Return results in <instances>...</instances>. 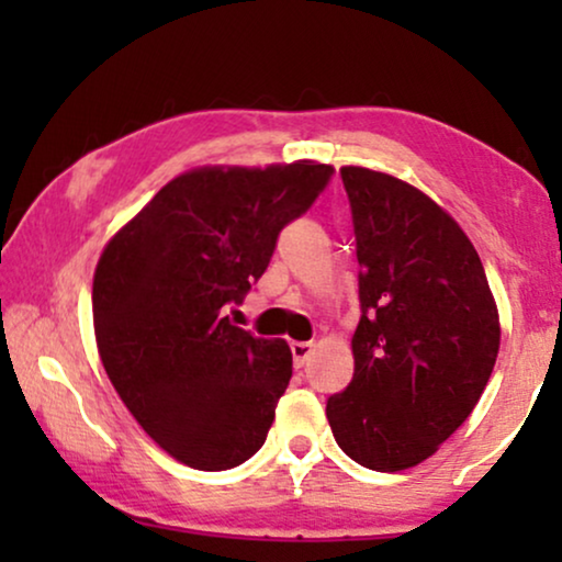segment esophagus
I'll return each mask as SVG.
<instances>
[{"mask_svg": "<svg viewBox=\"0 0 562 562\" xmlns=\"http://www.w3.org/2000/svg\"><path fill=\"white\" fill-rule=\"evenodd\" d=\"M312 352H314V342H291V356H294L296 368H304Z\"/></svg>", "mask_w": 562, "mask_h": 562, "instance_id": "obj_1", "label": "esophagus"}]
</instances>
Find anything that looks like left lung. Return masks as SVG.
I'll use <instances>...</instances> for the list:
<instances>
[{
	"mask_svg": "<svg viewBox=\"0 0 562 562\" xmlns=\"http://www.w3.org/2000/svg\"><path fill=\"white\" fill-rule=\"evenodd\" d=\"M356 225L363 317L350 386L327 398L345 456L396 473L435 456L475 409L502 325L473 243L396 176L340 168Z\"/></svg>",
	"mask_w": 562,
	"mask_h": 562,
	"instance_id": "1",
	"label": "left lung"
}]
</instances>
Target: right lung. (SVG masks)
<instances>
[{"label": "right lung", "instance_id": "right-lung-1", "mask_svg": "<svg viewBox=\"0 0 562 562\" xmlns=\"http://www.w3.org/2000/svg\"><path fill=\"white\" fill-rule=\"evenodd\" d=\"M333 171L317 160L191 168L104 245L91 289L99 358L130 414L179 463L227 471L266 442L291 350L233 325L227 310Z\"/></svg>", "mask_w": 562, "mask_h": 562}]
</instances>
